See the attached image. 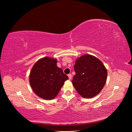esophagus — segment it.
Segmentation results:
<instances>
[{
    "instance_id": "34e87169",
    "label": "esophagus",
    "mask_w": 132,
    "mask_h": 132,
    "mask_svg": "<svg viewBox=\"0 0 132 132\" xmlns=\"http://www.w3.org/2000/svg\"><path fill=\"white\" fill-rule=\"evenodd\" d=\"M68 77H69V79L71 80V77H72V75H71V74H69L68 75Z\"/></svg>"
}]
</instances>
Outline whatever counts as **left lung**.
Instances as JSON below:
<instances>
[{
    "mask_svg": "<svg viewBox=\"0 0 132 132\" xmlns=\"http://www.w3.org/2000/svg\"><path fill=\"white\" fill-rule=\"evenodd\" d=\"M73 85L79 95L91 98L100 93L107 79V71L96 57L85 54L77 58L74 66Z\"/></svg>",
    "mask_w": 132,
    "mask_h": 132,
    "instance_id": "obj_1",
    "label": "left lung"
}]
</instances>
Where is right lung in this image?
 <instances>
[{
    "label": "right lung",
    "instance_id": "obj_1",
    "mask_svg": "<svg viewBox=\"0 0 132 132\" xmlns=\"http://www.w3.org/2000/svg\"><path fill=\"white\" fill-rule=\"evenodd\" d=\"M57 59L44 57L32 68L30 84L34 93L45 100L53 99L58 95L68 77L57 65Z\"/></svg>",
    "mask_w": 132,
    "mask_h": 132
}]
</instances>
